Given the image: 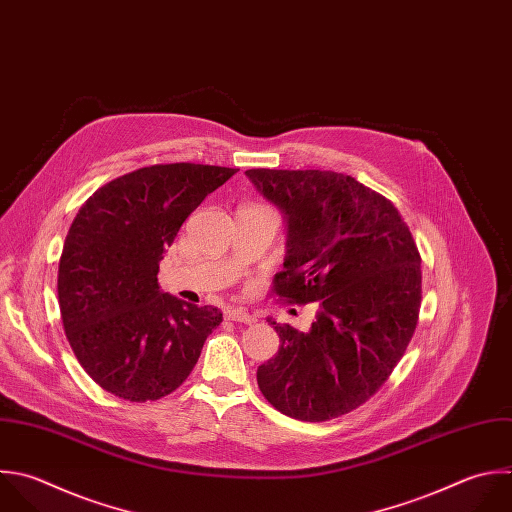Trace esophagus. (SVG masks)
<instances>
[{
  "label": "esophagus",
  "mask_w": 512,
  "mask_h": 512,
  "mask_svg": "<svg viewBox=\"0 0 512 512\" xmlns=\"http://www.w3.org/2000/svg\"><path fill=\"white\" fill-rule=\"evenodd\" d=\"M224 316H226L228 320H234V322H244V324H252V322H254V316L248 314L244 308H234V306H230V308L224 310Z\"/></svg>",
  "instance_id": "obj_1"
}]
</instances>
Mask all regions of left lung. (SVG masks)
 <instances>
[{"label":"left lung","instance_id":"obj_1","mask_svg":"<svg viewBox=\"0 0 512 512\" xmlns=\"http://www.w3.org/2000/svg\"><path fill=\"white\" fill-rule=\"evenodd\" d=\"M246 176L288 222L272 294L320 308L308 332L268 320L282 344L258 366V386L286 416L338 418L388 380L414 334L422 298L416 242L394 204L352 176L268 168Z\"/></svg>","mask_w":512,"mask_h":512}]
</instances>
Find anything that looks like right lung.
Returning <instances> with one entry per match:
<instances>
[{"label": "right lung", "instance_id": "add662e5", "mask_svg": "<svg viewBox=\"0 0 512 512\" xmlns=\"http://www.w3.org/2000/svg\"><path fill=\"white\" fill-rule=\"evenodd\" d=\"M238 170L156 164L96 190L76 214L58 270L66 338L90 378L130 402L174 392L222 322L214 306L164 294L160 260L202 200Z\"/></svg>", "mask_w": 512, "mask_h": 512}]
</instances>
